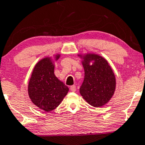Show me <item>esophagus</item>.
<instances>
[{
  "label": "esophagus",
  "instance_id": "obj_1",
  "mask_svg": "<svg viewBox=\"0 0 145 145\" xmlns=\"http://www.w3.org/2000/svg\"><path fill=\"white\" fill-rule=\"evenodd\" d=\"M70 90L72 91V92H75V91H76V86L74 85L71 86V88H70Z\"/></svg>",
  "mask_w": 145,
  "mask_h": 145
}]
</instances>
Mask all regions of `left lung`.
<instances>
[{
  "instance_id": "obj_1",
  "label": "left lung",
  "mask_w": 145,
  "mask_h": 145,
  "mask_svg": "<svg viewBox=\"0 0 145 145\" xmlns=\"http://www.w3.org/2000/svg\"><path fill=\"white\" fill-rule=\"evenodd\" d=\"M78 55L83 59L85 72L84 82L79 89L81 95L92 106H103L114 94V73L108 61L100 55L94 53Z\"/></svg>"
}]
</instances>
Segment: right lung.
<instances>
[{
	"instance_id": "add662e5",
	"label": "right lung",
	"mask_w": 145,
	"mask_h": 145,
	"mask_svg": "<svg viewBox=\"0 0 145 145\" xmlns=\"http://www.w3.org/2000/svg\"><path fill=\"white\" fill-rule=\"evenodd\" d=\"M60 55H55L57 60ZM54 63L47 57L39 61L34 67L28 85L29 98L34 105L45 112L55 110L68 93V86L56 77Z\"/></svg>"
}]
</instances>
